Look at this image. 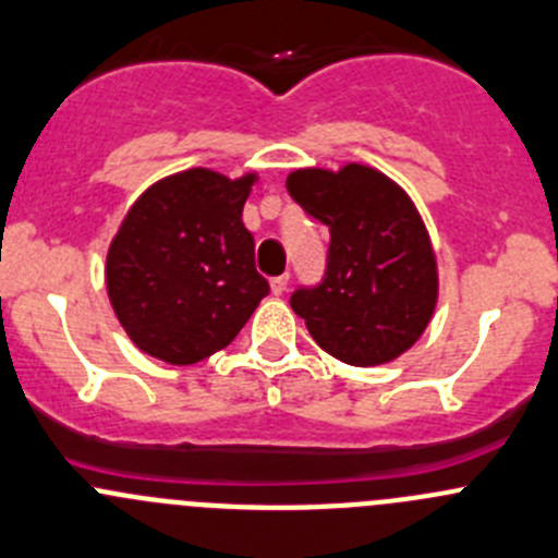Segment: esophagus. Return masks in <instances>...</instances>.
<instances>
[{"label": "esophagus", "instance_id": "obj_1", "mask_svg": "<svg viewBox=\"0 0 558 558\" xmlns=\"http://www.w3.org/2000/svg\"><path fill=\"white\" fill-rule=\"evenodd\" d=\"M286 286H289V275H278V278L269 280V289H272V294H275V296L283 294Z\"/></svg>", "mask_w": 558, "mask_h": 558}]
</instances>
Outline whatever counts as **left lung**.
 <instances>
[{
  "label": "left lung",
  "instance_id": "1",
  "mask_svg": "<svg viewBox=\"0 0 558 558\" xmlns=\"http://www.w3.org/2000/svg\"><path fill=\"white\" fill-rule=\"evenodd\" d=\"M286 187L329 229L327 275L316 289L294 291V313L345 365L398 360L423 338L439 302V262L411 196L362 163L294 169Z\"/></svg>",
  "mask_w": 558,
  "mask_h": 558
}]
</instances>
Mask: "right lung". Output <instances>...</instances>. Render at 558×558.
Listing matches in <instances>:
<instances>
[{
  "instance_id": "1",
  "label": "right lung",
  "mask_w": 558,
  "mask_h": 558,
  "mask_svg": "<svg viewBox=\"0 0 558 558\" xmlns=\"http://www.w3.org/2000/svg\"><path fill=\"white\" fill-rule=\"evenodd\" d=\"M256 171L187 169L149 185L119 223L106 256V291L144 354L193 365L236 338L269 283L242 207Z\"/></svg>"
}]
</instances>
